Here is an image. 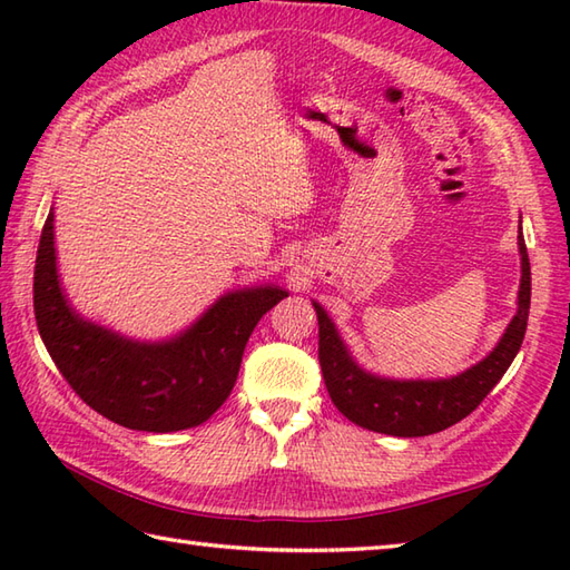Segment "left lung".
Returning <instances> with one entry per match:
<instances>
[{
  "instance_id": "obj_1",
  "label": "left lung",
  "mask_w": 570,
  "mask_h": 570,
  "mask_svg": "<svg viewBox=\"0 0 570 570\" xmlns=\"http://www.w3.org/2000/svg\"><path fill=\"white\" fill-rule=\"evenodd\" d=\"M519 254H522V284H519L517 316L485 360L451 380L399 382L365 372L347 353L328 313L313 304L318 316L323 380L337 411L362 429L402 435V439L439 433L472 414L492 392V386L502 380L524 341L531 304V269L522 233H519Z\"/></svg>"
}]
</instances>
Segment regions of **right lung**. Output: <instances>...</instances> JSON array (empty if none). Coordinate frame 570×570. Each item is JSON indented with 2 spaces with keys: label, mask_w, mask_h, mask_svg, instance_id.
<instances>
[{
  "label": "right lung",
  "mask_w": 570,
  "mask_h": 570,
  "mask_svg": "<svg viewBox=\"0 0 570 570\" xmlns=\"http://www.w3.org/2000/svg\"><path fill=\"white\" fill-rule=\"evenodd\" d=\"M284 296L276 286L239 288L171 341L137 343L70 308L56 269L53 210L36 252L33 313L48 355L85 404L131 431L168 433L208 421L233 392L254 325Z\"/></svg>",
  "instance_id": "right-lung-1"
}]
</instances>
